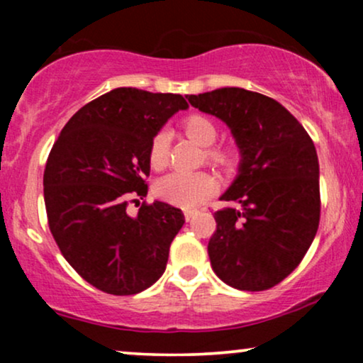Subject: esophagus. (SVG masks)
<instances>
[{
	"label": "esophagus",
	"mask_w": 363,
	"mask_h": 363,
	"mask_svg": "<svg viewBox=\"0 0 363 363\" xmlns=\"http://www.w3.org/2000/svg\"><path fill=\"white\" fill-rule=\"evenodd\" d=\"M198 215V211L196 210H184V216H186V222H191L193 220V216Z\"/></svg>",
	"instance_id": "obj_1"
}]
</instances>
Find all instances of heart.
<instances>
[{
    "instance_id": "b5f03b06",
    "label": "heart",
    "mask_w": 363,
    "mask_h": 363,
    "mask_svg": "<svg viewBox=\"0 0 363 363\" xmlns=\"http://www.w3.org/2000/svg\"><path fill=\"white\" fill-rule=\"evenodd\" d=\"M184 129L198 143L210 147L218 136V129L210 118L203 114H191L184 119ZM208 158L220 167L232 164V153L223 148H211ZM148 164L153 170H162L169 164V133L160 129L150 140ZM157 198L179 208H194L203 205L216 191V179L208 172H172L155 182Z\"/></svg>"
}]
</instances>
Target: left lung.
Segmentation results:
<instances>
[{
    "label": "left lung",
    "mask_w": 363,
    "mask_h": 363,
    "mask_svg": "<svg viewBox=\"0 0 363 363\" xmlns=\"http://www.w3.org/2000/svg\"><path fill=\"white\" fill-rule=\"evenodd\" d=\"M187 101L227 123L242 155L239 176L222 196L230 206L213 215L211 268L234 289H272L301 264L318 232L314 143L281 104L257 91L230 86Z\"/></svg>",
    "instance_id": "8db88e82"
}]
</instances>
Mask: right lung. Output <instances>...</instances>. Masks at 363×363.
<instances>
[{"label":"right lung","instance_id":"add662e5","mask_svg":"<svg viewBox=\"0 0 363 363\" xmlns=\"http://www.w3.org/2000/svg\"><path fill=\"white\" fill-rule=\"evenodd\" d=\"M182 95L114 89L83 106L54 141L44 170L49 230L85 281L111 295H135L165 272L184 215L148 193L150 140L179 109Z\"/></svg>","mask_w":363,"mask_h":363}]
</instances>
